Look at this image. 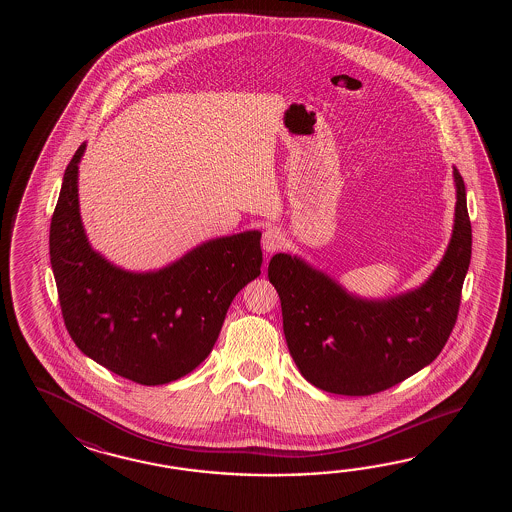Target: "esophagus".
<instances>
[{
	"label": "esophagus",
	"mask_w": 512,
	"mask_h": 512,
	"mask_svg": "<svg viewBox=\"0 0 512 512\" xmlns=\"http://www.w3.org/2000/svg\"><path fill=\"white\" fill-rule=\"evenodd\" d=\"M283 243H285V238H283V234L280 232V229H274V227H271V229H267L263 232V238H261V247H263V251H282Z\"/></svg>",
	"instance_id": "obj_1"
}]
</instances>
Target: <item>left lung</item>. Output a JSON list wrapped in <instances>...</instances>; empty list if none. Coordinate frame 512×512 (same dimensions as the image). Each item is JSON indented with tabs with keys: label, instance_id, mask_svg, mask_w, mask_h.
Instances as JSON below:
<instances>
[{
	"label": "left lung",
	"instance_id": "8db88e82",
	"mask_svg": "<svg viewBox=\"0 0 512 512\" xmlns=\"http://www.w3.org/2000/svg\"><path fill=\"white\" fill-rule=\"evenodd\" d=\"M456 223L445 258L414 293L364 302L289 254L269 263L282 302L283 333L305 381L364 397L408 379L441 353L456 326L472 254L465 183L454 170Z\"/></svg>",
	"mask_w": 512,
	"mask_h": 512
}]
</instances>
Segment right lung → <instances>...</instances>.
I'll return each instance as SVG.
<instances>
[{"mask_svg": "<svg viewBox=\"0 0 512 512\" xmlns=\"http://www.w3.org/2000/svg\"><path fill=\"white\" fill-rule=\"evenodd\" d=\"M67 164L49 252L58 300L77 348L128 381L157 386L207 359L234 296L260 276L261 234L207 241L163 271L133 274L91 251L78 212V163Z\"/></svg>", "mask_w": 512, "mask_h": 512, "instance_id": "add662e5", "label": "right lung"}]
</instances>
